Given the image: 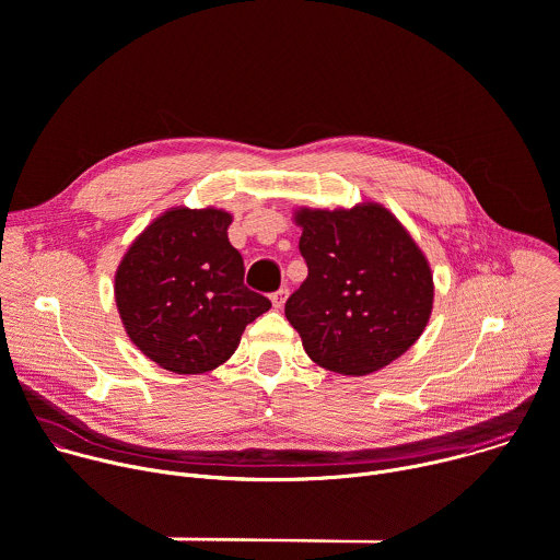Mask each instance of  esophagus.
<instances>
[{"instance_id": "obj_1", "label": "esophagus", "mask_w": 560, "mask_h": 560, "mask_svg": "<svg viewBox=\"0 0 560 560\" xmlns=\"http://www.w3.org/2000/svg\"><path fill=\"white\" fill-rule=\"evenodd\" d=\"M270 299H272V305H275V307H283V303H285V299H288V288H279L277 292L270 294Z\"/></svg>"}]
</instances>
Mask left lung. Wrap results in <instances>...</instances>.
I'll return each instance as SVG.
<instances>
[{"mask_svg":"<svg viewBox=\"0 0 560 560\" xmlns=\"http://www.w3.org/2000/svg\"><path fill=\"white\" fill-rule=\"evenodd\" d=\"M307 279L285 316L307 357L363 376L389 365L423 335L434 301L432 270L410 232L381 203L294 212Z\"/></svg>","mask_w":560,"mask_h":560,"instance_id":"obj_1","label":"left lung"}]
</instances>
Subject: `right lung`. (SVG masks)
I'll use <instances>...</instances> for the list:
<instances>
[{"instance_id":"1","label":"right lung","mask_w":560,"mask_h":560,"mask_svg":"<svg viewBox=\"0 0 560 560\" xmlns=\"http://www.w3.org/2000/svg\"><path fill=\"white\" fill-rule=\"evenodd\" d=\"M232 214L184 206L159 214L124 255L115 301L130 341L175 374L225 363L270 299L244 283V259L228 242Z\"/></svg>"}]
</instances>
